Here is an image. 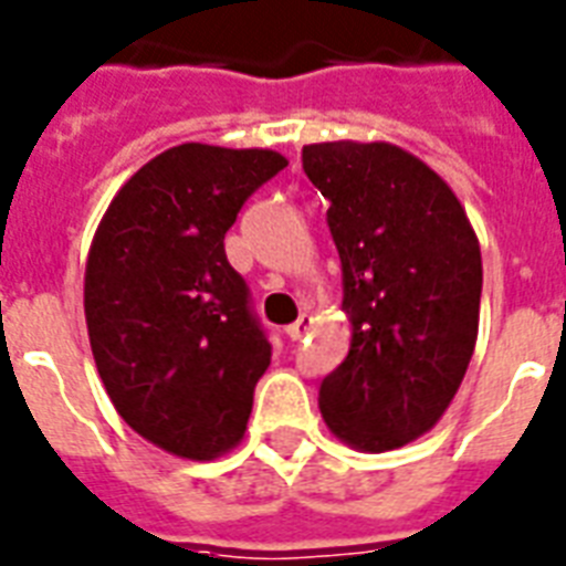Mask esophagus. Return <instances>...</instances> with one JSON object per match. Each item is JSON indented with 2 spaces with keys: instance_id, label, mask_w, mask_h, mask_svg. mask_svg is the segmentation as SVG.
I'll list each match as a JSON object with an SVG mask.
<instances>
[{
  "instance_id": "1",
  "label": "esophagus",
  "mask_w": 566,
  "mask_h": 566,
  "mask_svg": "<svg viewBox=\"0 0 566 566\" xmlns=\"http://www.w3.org/2000/svg\"><path fill=\"white\" fill-rule=\"evenodd\" d=\"M308 329H312V317H305V314H302L300 321L291 323V326L284 329V335H287L291 340H302L305 335H308Z\"/></svg>"
}]
</instances>
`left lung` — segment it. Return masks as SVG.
<instances>
[{
    "label": "left lung",
    "mask_w": 566,
    "mask_h": 566,
    "mask_svg": "<svg viewBox=\"0 0 566 566\" xmlns=\"http://www.w3.org/2000/svg\"><path fill=\"white\" fill-rule=\"evenodd\" d=\"M302 168L329 201L350 350L321 382V412L347 446L382 454L437 424L478 338L481 245L463 205L388 142H321Z\"/></svg>",
    "instance_id": "obj_1"
}]
</instances>
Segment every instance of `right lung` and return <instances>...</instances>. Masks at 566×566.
I'll return each instance as SVG.
<instances>
[{
  "instance_id": "right-lung-1",
  "label": "right lung",
  "mask_w": 566,
  "mask_h": 566,
  "mask_svg": "<svg viewBox=\"0 0 566 566\" xmlns=\"http://www.w3.org/2000/svg\"><path fill=\"white\" fill-rule=\"evenodd\" d=\"M287 159L178 145L112 198L85 264V323L106 395L139 437L210 460L245 433L273 347L226 234Z\"/></svg>"
}]
</instances>
